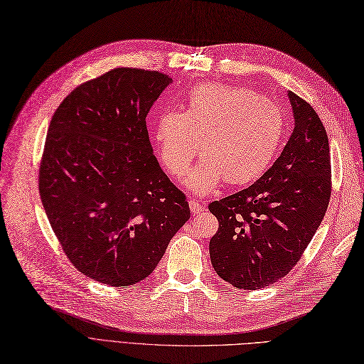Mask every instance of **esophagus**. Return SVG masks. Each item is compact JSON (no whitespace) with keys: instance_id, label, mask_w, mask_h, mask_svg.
<instances>
[{"instance_id":"esophagus-1","label":"esophagus","mask_w":364,"mask_h":364,"mask_svg":"<svg viewBox=\"0 0 364 364\" xmlns=\"http://www.w3.org/2000/svg\"><path fill=\"white\" fill-rule=\"evenodd\" d=\"M189 207H191L192 215H198V213L203 212V205L199 204L198 201H195V199H192V198H189Z\"/></svg>"}]
</instances>
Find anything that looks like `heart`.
<instances>
[{
  "label": "heart",
  "instance_id": "1",
  "mask_svg": "<svg viewBox=\"0 0 364 364\" xmlns=\"http://www.w3.org/2000/svg\"><path fill=\"white\" fill-rule=\"evenodd\" d=\"M286 113L255 92L207 83L191 90L181 113L160 114L154 128L157 151L173 177H183L201 144L203 160L184 184L208 195L227 181L243 186L259 180L272 165L286 134Z\"/></svg>",
  "mask_w": 364,
  "mask_h": 364
}]
</instances>
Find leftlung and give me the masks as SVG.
I'll list each match as a JSON object with an SVG mask.
<instances>
[{
    "instance_id": "obj_1",
    "label": "left lung",
    "mask_w": 364,
    "mask_h": 364,
    "mask_svg": "<svg viewBox=\"0 0 364 364\" xmlns=\"http://www.w3.org/2000/svg\"><path fill=\"white\" fill-rule=\"evenodd\" d=\"M295 128L271 169L254 184L208 205L219 222L210 240L216 274L255 290L289 274L313 239L331 195L325 127L309 102L287 92Z\"/></svg>"
}]
</instances>
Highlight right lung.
<instances>
[{
  "mask_svg": "<svg viewBox=\"0 0 364 364\" xmlns=\"http://www.w3.org/2000/svg\"><path fill=\"white\" fill-rule=\"evenodd\" d=\"M171 83L161 73L116 68L74 89L53 114L42 204L68 259L100 283L145 279L191 218L146 130L148 112Z\"/></svg>",
  "mask_w": 364,
  "mask_h": 364,
  "instance_id": "add662e5",
  "label": "right lung"
}]
</instances>
